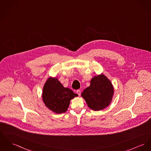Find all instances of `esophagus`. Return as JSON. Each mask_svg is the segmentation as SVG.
I'll use <instances>...</instances> for the list:
<instances>
[{
    "instance_id": "34e87169",
    "label": "esophagus",
    "mask_w": 151,
    "mask_h": 151,
    "mask_svg": "<svg viewBox=\"0 0 151 151\" xmlns=\"http://www.w3.org/2000/svg\"><path fill=\"white\" fill-rule=\"evenodd\" d=\"M76 93H77V94H78V96H80V95H81V91H80V90H79V89H78V90H77V91H76Z\"/></svg>"
}]
</instances>
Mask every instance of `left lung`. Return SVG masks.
<instances>
[{
  "label": "left lung",
  "instance_id": "left-lung-1",
  "mask_svg": "<svg viewBox=\"0 0 151 151\" xmlns=\"http://www.w3.org/2000/svg\"><path fill=\"white\" fill-rule=\"evenodd\" d=\"M113 94L114 89L111 81L101 74L91 78L90 86L83 90L81 96L90 109L98 111L108 106Z\"/></svg>",
  "mask_w": 151,
  "mask_h": 151
}]
</instances>
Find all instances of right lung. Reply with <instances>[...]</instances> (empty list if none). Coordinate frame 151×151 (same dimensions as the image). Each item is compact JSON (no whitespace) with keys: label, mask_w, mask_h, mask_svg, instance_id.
Returning a JSON list of instances; mask_svg holds the SVG:
<instances>
[{"label":"right lung","mask_w":151,"mask_h":151,"mask_svg":"<svg viewBox=\"0 0 151 151\" xmlns=\"http://www.w3.org/2000/svg\"><path fill=\"white\" fill-rule=\"evenodd\" d=\"M77 96L69 88L63 87L57 78L49 77L43 88L44 104L48 109L57 114L66 112L71 100Z\"/></svg>","instance_id":"obj_1"}]
</instances>
